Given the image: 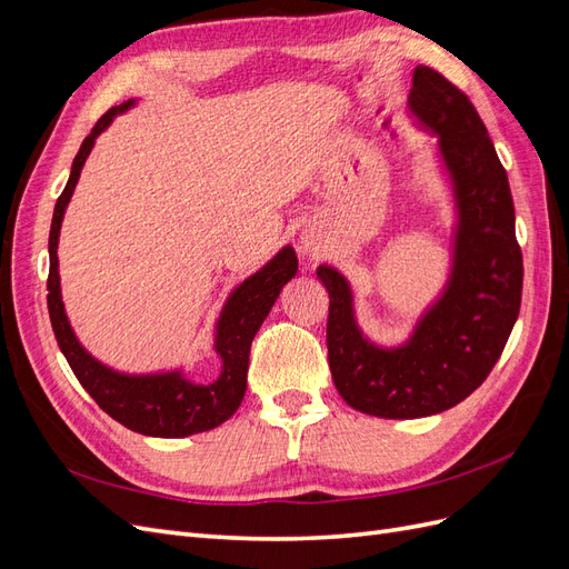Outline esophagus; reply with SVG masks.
<instances>
[{"instance_id":"34e87169","label":"esophagus","mask_w":569,"mask_h":569,"mask_svg":"<svg viewBox=\"0 0 569 569\" xmlns=\"http://www.w3.org/2000/svg\"><path fill=\"white\" fill-rule=\"evenodd\" d=\"M325 249V242H322V234L316 230V228H308L301 232L299 237V251L306 253V256H320Z\"/></svg>"}]
</instances>
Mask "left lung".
Returning a JSON list of instances; mask_svg holds the SVG:
<instances>
[{"label": "left lung", "instance_id": "obj_1", "mask_svg": "<svg viewBox=\"0 0 569 569\" xmlns=\"http://www.w3.org/2000/svg\"><path fill=\"white\" fill-rule=\"evenodd\" d=\"M408 109L439 134L453 187L458 222L441 297L401 347H377L356 322L349 280L327 263L318 268L330 295L327 358L335 387L351 408L389 420L437 416L468 399L501 358L522 301L510 184L472 101L435 68L418 66Z\"/></svg>", "mask_w": 569, "mask_h": 569}]
</instances>
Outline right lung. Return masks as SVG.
<instances>
[{
    "instance_id": "1",
    "label": "right lung",
    "mask_w": 569,
    "mask_h": 569,
    "mask_svg": "<svg viewBox=\"0 0 569 569\" xmlns=\"http://www.w3.org/2000/svg\"><path fill=\"white\" fill-rule=\"evenodd\" d=\"M134 99L109 109L97 120L92 132L84 137L80 151L73 159L71 178H68L61 197L54 206L49 230V278H47V308L54 327L59 349L66 356L78 382L84 387L97 406L123 427L147 437L180 439L189 435L209 432L234 416L247 391L249 351L258 327L278 301L282 287L295 278L299 270L297 253L291 247H282L270 261L253 272L228 297L216 325V353L222 360L220 377L211 385H194L182 375V370L153 372V375H126L99 363L94 356L82 349L71 322L63 311L61 282H59V232L66 206L73 197L80 170L88 161L97 137L104 132L111 120L128 111Z\"/></svg>"
}]
</instances>
